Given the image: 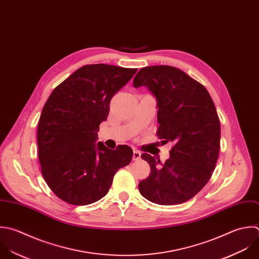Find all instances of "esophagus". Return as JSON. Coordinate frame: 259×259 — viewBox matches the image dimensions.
I'll use <instances>...</instances> for the list:
<instances>
[{
  "mask_svg": "<svg viewBox=\"0 0 259 259\" xmlns=\"http://www.w3.org/2000/svg\"><path fill=\"white\" fill-rule=\"evenodd\" d=\"M141 158V152L138 151V150H134L133 151V160L134 161H137Z\"/></svg>",
  "mask_w": 259,
  "mask_h": 259,
  "instance_id": "esophagus-1",
  "label": "esophagus"
}]
</instances>
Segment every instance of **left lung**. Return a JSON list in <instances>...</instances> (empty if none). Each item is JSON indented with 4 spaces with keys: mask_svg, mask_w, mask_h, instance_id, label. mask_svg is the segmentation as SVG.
I'll use <instances>...</instances> for the list:
<instances>
[{
    "mask_svg": "<svg viewBox=\"0 0 259 259\" xmlns=\"http://www.w3.org/2000/svg\"><path fill=\"white\" fill-rule=\"evenodd\" d=\"M133 85H145L155 97L157 136L174 144L164 163L141 155L151 172L139 183V192L158 205L185 203L209 182L219 156L221 128L214 102L202 83L169 65L141 68Z\"/></svg>",
    "mask_w": 259,
    "mask_h": 259,
    "instance_id": "obj_1",
    "label": "left lung"
}]
</instances>
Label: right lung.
I'll list each match as a JSON object with an SVG mask.
<instances>
[{"instance_id": "1", "label": "right lung", "mask_w": 259, "mask_h": 259, "mask_svg": "<svg viewBox=\"0 0 259 259\" xmlns=\"http://www.w3.org/2000/svg\"><path fill=\"white\" fill-rule=\"evenodd\" d=\"M137 68L83 65L58 84L38 122V158L50 190L62 201L85 206L105 197L118 169L131 162L128 145L109 149L98 140L110 102Z\"/></svg>"}]
</instances>
